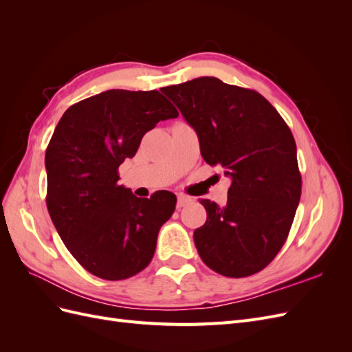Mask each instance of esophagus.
Listing matches in <instances>:
<instances>
[{"label": "esophagus", "mask_w": 352, "mask_h": 352, "mask_svg": "<svg viewBox=\"0 0 352 352\" xmlns=\"http://www.w3.org/2000/svg\"><path fill=\"white\" fill-rule=\"evenodd\" d=\"M189 202H190V198H189V197L179 194V195H177V204H176V207L180 210L182 207H185L186 204H189Z\"/></svg>", "instance_id": "34e87169"}]
</instances>
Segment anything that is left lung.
I'll use <instances>...</instances> for the list:
<instances>
[{"label":"left lung","mask_w":352,"mask_h":352,"mask_svg":"<svg viewBox=\"0 0 352 352\" xmlns=\"http://www.w3.org/2000/svg\"><path fill=\"white\" fill-rule=\"evenodd\" d=\"M162 91L195 129L206 163L232 179L225 207L201 199L207 221L194 232L201 260L228 278L261 272L283 247L301 198L291 129L261 94L217 78Z\"/></svg>","instance_id":"left-lung-1"}]
</instances>
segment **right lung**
Wrapping results in <instances>:
<instances>
[{
    "label": "right lung",
    "instance_id": "right-lung-1",
    "mask_svg": "<svg viewBox=\"0 0 352 352\" xmlns=\"http://www.w3.org/2000/svg\"><path fill=\"white\" fill-rule=\"evenodd\" d=\"M177 116L158 91L110 89L73 104L52 133L45 153L47 208L70 254L97 278H132L154 257L176 195L135 197L119 185V166L158 122Z\"/></svg>",
    "mask_w": 352,
    "mask_h": 352
}]
</instances>
